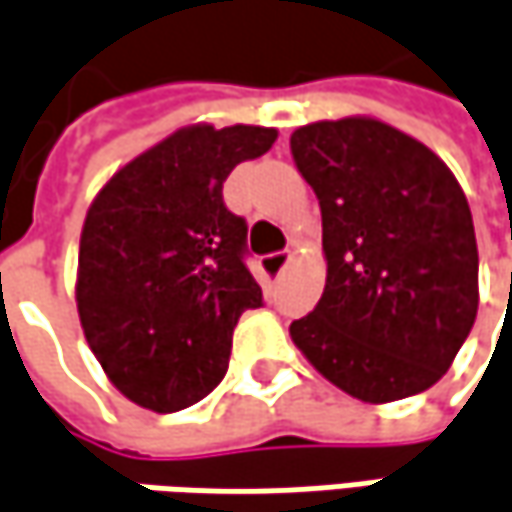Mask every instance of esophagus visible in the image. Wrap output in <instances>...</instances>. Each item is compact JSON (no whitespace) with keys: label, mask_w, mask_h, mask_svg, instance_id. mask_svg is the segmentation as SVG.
Here are the masks:
<instances>
[{"label":"esophagus","mask_w":512,"mask_h":512,"mask_svg":"<svg viewBox=\"0 0 512 512\" xmlns=\"http://www.w3.org/2000/svg\"><path fill=\"white\" fill-rule=\"evenodd\" d=\"M289 263H292V252H275V255H266L263 257V272H266V275H280Z\"/></svg>","instance_id":"1"}]
</instances>
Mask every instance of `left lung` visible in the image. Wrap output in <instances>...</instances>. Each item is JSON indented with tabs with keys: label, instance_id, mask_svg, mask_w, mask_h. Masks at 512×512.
Here are the masks:
<instances>
[{
	"label": "left lung",
	"instance_id": "obj_1",
	"mask_svg": "<svg viewBox=\"0 0 512 512\" xmlns=\"http://www.w3.org/2000/svg\"><path fill=\"white\" fill-rule=\"evenodd\" d=\"M315 189L326 286L289 335L329 384L367 404L430 389L453 367L478 309L473 214L456 174L375 117L295 128Z\"/></svg>",
	"mask_w": 512,
	"mask_h": 512
}]
</instances>
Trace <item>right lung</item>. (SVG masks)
I'll return each mask as SVG.
<instances>
[{
	"instance_id": "add662e5",
	"label": "right lung",
	"mask_w": 512,
	"mask_h": 512,
	"mask_svg": "<svg viewBox=\"0 0 512 512\" xmlns=\"http://www.w3.org/2000/svg\"><path fill=\"white\" fill-rule=\"evenodd\" d=\"M275 140L263 125L177 128L125 163L85 214L79 323L108 381L137 407L186 410L226 375L234 326L263 292L223 183Z\"/></svg>"
}]
</instances>
